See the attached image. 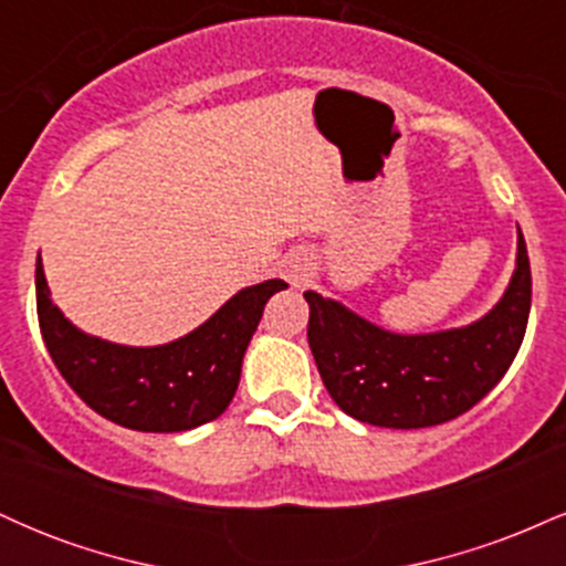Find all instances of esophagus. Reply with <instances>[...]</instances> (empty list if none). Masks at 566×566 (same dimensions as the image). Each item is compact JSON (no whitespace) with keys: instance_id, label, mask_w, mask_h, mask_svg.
Masks as SVG:
<instances>
[{"instance_id":"34e87169","label":"esophagus","mask_w":566,"mask_h":566,"mask_svg":"<svg viewBox=\"0 0 566 566\" xmlns=\"http://www.w3.org/2000/svg\"><path fill=\"white\" fill-rule=\"evenodd\" d=\"M305 271H308V269H305V265H303L301 261H295V263H284V265H282V274H284V279H290V282L295 284V287H297V284H303V282H305V276H308V274H305Z\"/></svg>"}]
</instances>
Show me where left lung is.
I'll return each mask as SVG.
<instances>
[{"instance_id":"1","label":"left lung","mask_w":566,"mask_h":566,"mask_svg":"<svg viewBox=\"0 0 566 566\" xmlns=\"http://www.w3.org/2000/svg\"><path fill=\"white\" fill-rule=\"evenodd\" d=\"M303 297L311 354L343 412L380 428L439 426L482 401L516 359L532 303L527 244L518 231L509 290L469 327L396 335L316 292Z\"/></svg>"}]
</instances>
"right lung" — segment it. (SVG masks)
<instances>
[{"instance_id": "1", "label": "right lung", "mask_w": 566, "mask_h": 566, "mask_svg": "<svg viewBox=\"0 0 566 566\" xmlns=\"http://www.w3.org/2000/svg\"><path fill=\"white\" fill-rule=\"evenodd\" d=\"M284 287L282 279L247 287L180 340L133 348L76 329L50 301L36 261L39 329L57 373L97 415L148 433L188 431L226 412L263 305Z\"/></svg>"}]
</instances>
